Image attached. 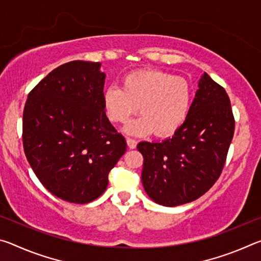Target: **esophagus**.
Wrapping results in <instances>:
<instances>
[{
	"instance_id": "esophagus-1",
	"label": "esophagus",
	"mask_w": 261,
	"mask_h": 261,
	"mask_svg": "<svg viewBox=\"0 0 261 261\" xmlns=\"http://www.w3.org/2000/svg\"><path fill=\"white\" fill-rule=\"evenodd\" d=\"M126 143H127V146H129V148H136L137 147V140L134 139V138H130V137H127Z\"/></svg>"
}]
</instances>
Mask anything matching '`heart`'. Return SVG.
<instances>
[{
  "label": "heart",
  "mask_w": 261,
  "mask_h": 261,
  "mask_svg": "<svg viewBox=\"0 0 261 261\" xmlns=\"http://www.w3.org/2000/svg\"><path fill=\"white\" fill-rule=\"evenodd\" d=\"M190 83L161 70H138L122 79V88L109 86L103 92V106L114 123H125L138 110L141 117L127 124L131 134L153 132L166 137L177 131L187 120L192 105Z\"/></svg>",
  "instance_id": "obj_1"
}]
</instances>
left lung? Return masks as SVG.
Wrapping results in <instances>:
<instances>
[{"mask_svg": "<svg viewBox=\"0 0 261 261\" xmlns=\"http://www.w3.org/2000/svg\"><path fill=\"white\" fill-rule=\"evenodd\" d=\"M182 126L161 143L141 141V180L148 197L163 206L193 201L213 187L226 163L235 131L230 99L206 72Z\"/></svg>", "mask_w": 261, "mask_h": 261, "instance_id": "1", "label": "left lung"}]
</instances>
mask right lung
I'll list each match as a JSON object with an SVG mask.
<instances>
[{"label": "right lung", "mask_w": 261, "mask_h": 261, "mask_svg": "<svg viewBox=\"0 0 261 261\" xmlns=\"http://www.w3.org/2000/svg\"><path fill=\"white\" fill-rule=\"evenodd\" d=\"M99 62L72 61L53 70L29 93L23 145L41 184L73 204L95 200L126 152V140L103 106L106 74Z\"/></svg>", "instance_id": "right-lung-1"}]
</instances>
